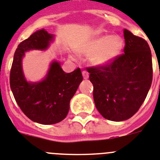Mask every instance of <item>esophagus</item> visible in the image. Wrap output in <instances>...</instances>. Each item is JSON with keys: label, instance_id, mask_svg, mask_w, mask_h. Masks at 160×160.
Instances as JSON below:
<instances>
[{"label": "esophagus", "instance_id": "obj_1", "mask_svg": "<svg viewBox=\"0 0 160 160\" xmlns=\"http://www.w3.org/2000/svg\"><path fill=\"white\" fill-rule=\"evenodd\" d=\"M82 75H83V77H84V79H85V80L88 78V72H86V71H83Z\"/></svg>", "mask_w": 160, "mask_h": 160}]
</instances>
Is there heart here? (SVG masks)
<instances>
[{"instance_id":"heart-1","label":"heart","mask_w":160,"mask_h":160,"mask_svg":"<svg viewBox=\"0 0 160 160\" xmlns=\"http://www.w3.org/2000/svg\"><path fill=\"white\" fill-rule=\"evenodd\" d=\"M123 47V41L120 37L103 35L91 40L81 49V53L92 55L91 60L94 65L105 67L120 54Z\"/></svg>"}]
</instances>
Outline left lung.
<instances>
[{"instance_id": "1", "label": "left lung", "mask_w": 160, "mask_h": 160, "mask_svg": "<svg viewBox=\"0 0 160 160\" xmlns=\"http://www.w3.org/2000/svg\"><path fill=\"white\" fill-rule=\"evenodd\" d=\"M124 53L109 65L87 68L95 106L111 121L129 119L139 110L151 86L152 58L148 43L123 29Z\"/></svg>"}]
</instances>
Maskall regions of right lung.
<instances>
[{"mask_svg":"<svg viewBox=\"0 0 160 160\" xmlns=\"http://www.w3.org/2000/svg\"><path fill=\"white\" fill-rule=\"evenodd\" d=\"M53 37L41 29L20 43L14 53L9 76L10 88L20 109L31 120L41 124L57 123L65 119L70 101L83 80L80 68L66 73L58 61L51 62L41 81L28 82L26 80L22 67L25 53L33 49L45 50Z\"/></svg>","mask_w":160,"mask_h":160,"instance_id":"add662e5","label":"right lung"}]
</instances>
